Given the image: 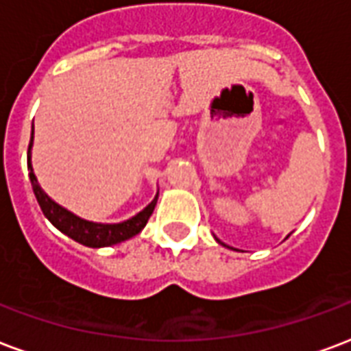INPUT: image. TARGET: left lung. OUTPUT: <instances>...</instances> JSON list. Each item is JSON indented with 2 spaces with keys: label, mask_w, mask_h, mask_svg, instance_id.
Returning a JSON list of instances; mask_svg holds the SVG:
<instances>
[{
  "label": "left lung",
  "mask_w": 351,
  "mask_h": 351,
  "mask_svg": "<svg viewBox=\"0 0 351 351\" xmlns=\"http://www.w3.org/2000/svg\"><path fill=\"white\" fill-rule=\"evenodd\" d=\"M215 240H217V238H215ZM217 241H219V240H217ZM219 243H221V241H219Z\"/></svg>",
  "instance_id": "left-lung-1"
}]
</instances>
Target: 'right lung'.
<instances>
[{"instance_id":"1","label":"right lung","mask_w":351,"mask_h":351,"mask_svg":"<svg viewBox=\"0 0 351 351\" xmlns=\"http://www.w3.org/2000/svg\"><path fill=\"white\" fill-rule=\"evenodd\" d=\"M31 147H33V134H31L29 149H27V169H29L33 193L37 197L38 206L43 210V214L48 217V221L56 228H59L63 234H66L77 243H82V245H87V247H108V245H115V243H121L124 240H130L132 236L139 234L145 228L149 217L154 212L158 195L154 197V201L150 202L147 208H143L139 214L123 223H95L82 219L63 206H59L56 201H51L50 197L44 193V189L38 186L37 176L33 173V165H31Z\"/></svg>"}]
</instances>
